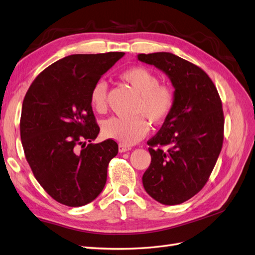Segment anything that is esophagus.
<instances>
[{
  "label": "esophagus",
  "mask_w": 255,
  "mask_h": 255,
  "mask_svg": "<svg viewBox=\"0 0 255 255\" xmlns=\"http://www.w3.org/2000/svg\"><path fill=\"white\" fill-rule=\"evenodd\" d=\"M130 149V147H128V146H125V144H122V143H120L119 144V152H127V151H129Z\"/></svg>",
  "instance_id": "esophagus-1"
}]
</instances>
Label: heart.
Returning a JSON list of instances; mask_svg holds the SVG:
<instances>
[{"label": "heart", "instance_id": "b5f03b06", "mask_svg": "<svg viewBox=\"0 0 255 255\" xmlns=\"http://www.w3.org/2000/svg\"><path fill=\"white\" fill-rule=\"evenodd\" d=\"M120 77L139 95L135 113L140 116L132 119L113 117L103 125V134L106 138L129 146L140 140L149 132V123L144 115L154 125H161L167 118L174 107L175 92L169 85L160 84L159 77L142 66L129 67L120 74ZM106 92L107 87L104 81H98L93 86L90 103L95 111H105Z\"/></svg>", "mask_w": 255, "mask_h": 255}]
</instances>
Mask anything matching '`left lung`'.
Listing matches in <instances>:
<instances>
[{
	"label": "left lung",
	"instance_id": "left-lung-1",
	"mask_svg": "<svg viewBox=\"0 0 255 255\" xmlns=\"http://www.w3.org/2000/svg\"><path fill=\"white\" fill-rule=\"evenodd\" d=\"M167 75L175 103L162 128L148 140L151 164L142 176L147 193L163 205H178L203 189L223 143L222 103L201 67L170 52L137 56Z\"/></svg>",
	"mask_w": 255,
	"mask_h": 255
}]
</instances>
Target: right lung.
Listing matches in <instances>:
<instances>
[{"label":"right lung","mask_w":255,"mask_h":255,"mask_svg":"<svg viewBox=\"0 0 255 255\" xmlns=\"http://www.w3.org/2000/svg\"><path fill=\"white\" fill-rule=\"evenodd\" d=\"M123 56L125 52L65 57L45 68L24 96L20 136L25 159L47 193L70 207L87 205L100 195L108 163L118 153L113 139L91 143L100 128L90 92ZM86 141L91 143L86 146Z\"/></svg>","instance_id":"1"}]
</instances>
